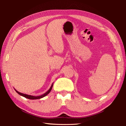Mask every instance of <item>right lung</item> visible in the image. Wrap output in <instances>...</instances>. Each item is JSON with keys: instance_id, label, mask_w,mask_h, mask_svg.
Instances as JSON below:
<instances>
[{"instance_id": "add662e5", "label": "right lung", "mask_w": 126, "mask_h": 126, "mask_svg": "<svg viewBox=\"0 0 126 126\" xmlns=\"http://www.w3.org/2000/svg\"><path fill=\"white\" fill-rule=\"evenodd\" d=\"M52 86H53V83L52 84L51 86V87L50 88V89L48 90L46 93L43 94L41 95V96H32V95L25 94H23V93H21L20 92H18V91L16 90L15 89V90H16V92H17L19 95L22 96H23V97H24L25 98H27L28 99H30V100H36V99H40V98H42L43 97H45V96H47L48 94H49L50 92H51V89H52Z\"/></svg>"}]
</instances>
